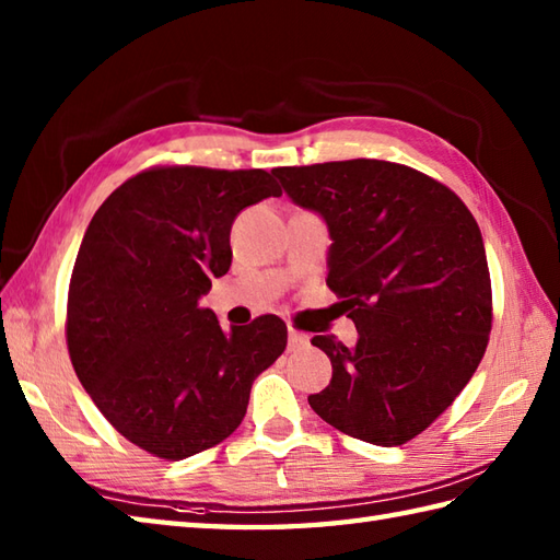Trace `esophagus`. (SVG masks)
<instances>
[{"mask_svg": "<svg viewBox=\"0 0 560 560\" xmlns=\"http://www.w3.org/2000/svg\"><path fill=\"white\" fill-rule=\"evenodd\" d=\"M307 341V337L303 335V331H299V329H289V349H299V347H303V343Z\"/></svg>", "mask_w": 560, "mask_h": 560, "instance_id": "34e87169", "label": "esophagus"}]
</instances>
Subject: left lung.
<instances>
[{"label":"left lung","instance_id":"left-lung-1","mask_svg":"<svg viewBox=\"0 0 560 560\" xmlns=\"http://www.w3.org/2000/svg\"><path fill=\"white\" fill-rule=\"evenodd\" d=\"M295 205L325 219L327 287L359 329L355 347L313 337L329 385L319 419L395 447L425 431L477 371L491 331V277L464 201L409 165L353 159L273 168Z\"/></svg>","mask_w":560,"mask_h":560}]
</instances>
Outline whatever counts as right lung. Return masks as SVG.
I'll return each instance as SVG.
<instances>
[{"label": "right lung", "mask_w": 560, "mask_h": 560, "mask_svg": "<svg viewBox=\"0 0 560 560\" xmlns=\"http://www.w3.org/2000/svg\"><path fill=\"white\" fill-rule=\"evenodd\" d=\"M281 189L267 171L168 165L129 177L83 235L67 349L93 404L129 443L185 459L229 438L255 377L287 349L277 315L223 331L199 299L231 267V225Z\"/></svg>", "instance_id": "add662e5"}]
</instances>
